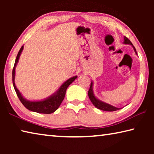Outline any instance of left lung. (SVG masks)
I'll return each instance as SVG.
<instances>
[{"label": "left lung", "mask_w": 154, "mask_h": 154, "mask_svg": "<svg viewBox=\"0 0 154 154\" xmlns=\"http://www.w3.org/2000/svg\"><path fill=\"white\" fill-rule=\"evenodd\" d=\"M124 43L125 44H130V45H131L132 47H133L135 53L137 54L136 49H135L134 47L132 45V43H131V41H130L128 38L126 37V36H124ZM92 85H93V83L91 82L90 89H89V90H88V96H89L91 102L92 103L93 105H94L96 108L98 109H100V110L106 111H117V110H119V109H120L119 108L115 107V106H113L109 105V104L103 103V102H102V101L99 100L98 99L96 98L95 97V96L94 95L93 90H92Z\"/></svg>", "instance_id": "1"}]
</instances>
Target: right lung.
I'll list each match as a JSON object with an SVG mask.
<instances>
[{
    "label": "right lung",
    "mask_w": 154,
    "mask_h": 154,
    "mask_svg": "<svg viewBox=\"0 0 154 154\" xmlns=\"http://www.w3.org/2000/svg\"><path fill=\"white\" fill-rule=\"evenodd\" d=\"M24 48V46H22L20 48L19 52H18L16 59H15V62L14 64V69H13L12 72V80H13V85H14V89L15 90V92L17 94V97L19 98L21 103L23 104L26 108L28 109V110L32 111L34 112H36V113H44V114H50L54 113V111H56L57 109H58L60 105H61L62 101H63L65 94H66V91L67 88L69 86L70 84L74 82V81L77 79V76L70 78L69 79H68L66 82H65L63 84H62L60 88H59V90L57 92L51 96L50 97L45 99V100H41V101H35V102H32V101L27 100L26 99L23 98V96L21 94V93L19 92V90L17 89L16 86L15 85V69L16 66V64L19 60L20 56Z\"/></svg>",
    "instance_id": "1"
}]
</instances>
